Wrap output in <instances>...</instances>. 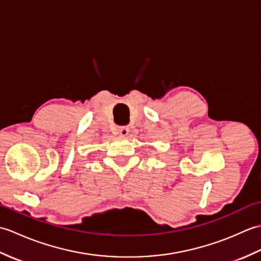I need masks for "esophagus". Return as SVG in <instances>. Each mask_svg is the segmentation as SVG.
<instances>
[{
	"mask_svg": "<svg viewBox=\"0 0 261 261\" xmlns=\"http://www.w3.org/2000/svg\"><path fill=\"white\" fill-rule=\"evenodd\" d=\"M118 132H119L120 136L125 137V136H127V134H129V127L125 126V125L124 126H120Z\"/></svg>",
	"mask_w": 261,
	"mask_h": 261,
	"instance_id": "obj_1",
	"label": "esophagus"
}]
</instances>
